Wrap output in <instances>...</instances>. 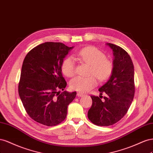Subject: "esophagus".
<instances>
[{
  "label": "esophagus",
  "mask_w": 153,
  "mask_h": 153,
  "mask_svg": "<svg viewBox=\"0 0 153 153\" xmlns=\"http://www.w3.org/2000/svg\"><path fill=\"white\" fill-rule=\"evenodd\" d=\"M84 95L83 94H81V93H77V97H82V96H83Z\"/></svg>",
  "instance_id": "34e87169"
}]
</instances>
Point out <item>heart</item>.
I'll list each match as a JSON object with an SVG mask.
<instances>
[{
    "label": "heart",
    "instance_id": "1",
    "mask_svg": "<svg viewBox=\"0 0 153 153\" xmlns=\"http://www.w3.org/2000/svg\"><path fill=\"white\" fill-rule=\"evenodd\" d=\"M77 57L82 62L90 65V74L95 76L100 81L108 79L113 71V63L106 58L102 51L94 47H87L80 50ZM75 61L72 57L65 58L62 64V71L65 76L72 77L75 73ZM94 76L88 77L77 76L70 82V86L73 90L81 93L86 92L97 85Z\"/></svg>",
    "mask_w": 153,
    "mask_h": 153
}]
</instances>
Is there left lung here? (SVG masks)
Listing matches in <instances>:
<instances>
[{
    "mask_svg": "<svg viewBox=\"0 0 153 153\" xmlns=\"http://www.w3.org/2000/svg\"><path fill=\"white\" fill-rule=\"evenodd\" d=\"M113 51V71L110 79L99 91L106 94L102 101L101 96H91L92 105L88 117L93 124L108 126L123 118L132 103L134 95V66L128 52L112 43H106Z\"/></svg>",
    "mask_w": 153,
    "mask_h": 153,
    "instance_id": "8db88e82",
    "label": "left lung"
}]
</instances>
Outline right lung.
<instances>
[{
    "label": "right lung",
    "instance_id": "right-lung-1",
    "mask_svg": "<svg viewBox=\"0 0 153 153\" xmlns=\"http://www.w3.org/2000/svg\"><path fill=\"white\" fill-rule=\"evenodd\" d=\"M73 48L45 42L30 50L24 60L19 94L26 112L38 123L53 126L62 123L76 97V91H64L67 82L62 73L63 59Z\"/></svg>",
    "mask_w": 153,
    "mask_h": 153
}]
</instances>
